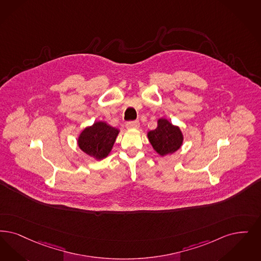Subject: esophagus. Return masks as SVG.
Here are the masks:
<instances>
[{"label": "esophagus", "instance_id": "1", "mask_svg": "<svg viewBox=\"0 0 261 261\" xmlns=\"http://www.w3.org/2000/svg\"><path fill=\"white\" fill-rule=\"evenodd\" d=\"M139 126H140L139 121H130V122L126 123V127L128 129H137V128H139Z\"/></svg>", "mask_w": 261, "mask_h": 261}]
</instances>
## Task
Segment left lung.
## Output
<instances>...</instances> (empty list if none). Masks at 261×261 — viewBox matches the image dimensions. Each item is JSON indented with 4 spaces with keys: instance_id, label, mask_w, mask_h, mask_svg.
<instances>
[{
    "instance_id": "obj_1",
    "label": "left lung",
    "mask_w": 261,
    "mask_h": 261,
    "mask_svg": "<svg viewBox=\"0 0 261 261\" xmlns=\"http://www.w3.org/2000/svg\"><path fill=\"white\" fill-rule=\"evenodd\" d=\"M146 136L150 145L160 156L176 152L184 144V134L180 128L172 124L164 117L157 119L156 128L148 131Z\"/></svg>"
}]
</instances>
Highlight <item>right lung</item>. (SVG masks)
Returning a JSON list of instances; mask_svg holds the SVG:
<instances>
[{
  "instance_id": "add662e5",
  "label": "right lung",
  "mask_w": 261,
  "mask_h": 261,
  "mask_svg": "<svg viewBox=\"0 0 261 261\" xmlns=\"http://www.w3.org/2000/svg\"><path fill=\"white\" fill-rule=\"evenodd\" d=\"M118 134L119 129L106 121H96L84 128L76 142L85 154L101 161L111 153Z\"/></svg>"
}]
</instances>
